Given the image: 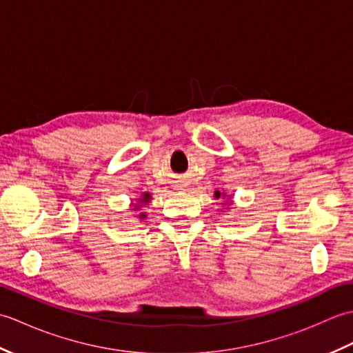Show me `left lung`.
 I'll return each mask as SVG.
<instances>
[{"instance_id":"1","label":"left lung","mask_w":353,"mask_h":353,"mask_svg":"<svg viewBox=\"0 0 353 353\" xmlns=\"http://www.w3.org/2000/svg\"><path fill=\"white\" fill-rule=\"evenodd\" d=\"M215 197H216V199H219V197H220V192H219V191H216V192H215Z\"/></svg>"}]
</instances>
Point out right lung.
I'll return each mask as SVG.
<instances>
[{
	"instance_id": "right-lung-1",
	"label": "right lung",
	"mask_w": 353,
	"mask_h": 353,
	"mask_svg": "<svg viewBox=\"0 0 353 353\" xmlns=\"http://www.w3.org/2000/svg\"><path fill=\"white\" fill-rule=\"evenodd\" d=\"M148 199H150V194H144V200H142V201H148ZM142 216H144V215H142Z\"/></svg>"
}]
</instances>
